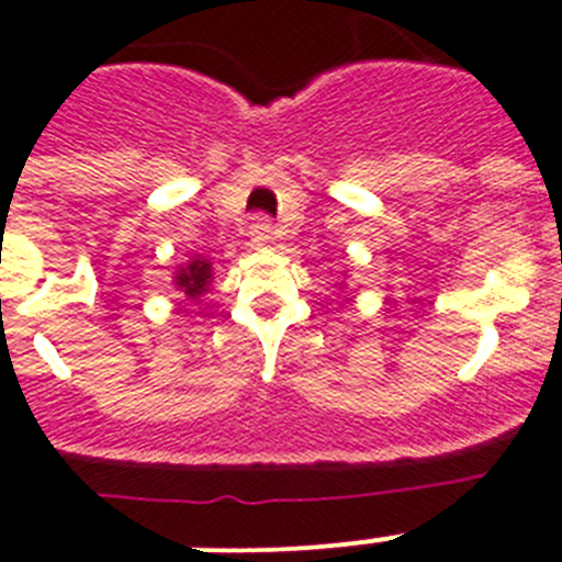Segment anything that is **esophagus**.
<instances>
[{
    "label": "esophagus",
    "mask_w": 562,
    "mask_h": 562,
    "mask_svg": "<svg viewBox=\"0 0 562 562\" xmlns=\"http://www.w3.org/2000/svg\"><path fill=\"white\" fill-rule=\"evenodd\" d=\"M248 236H250V245H257V248L268 245V241L273 239L271 218H266V216L254 218V222H250V227H248Z\"/></svg>",
    "instance_id": "obj_1"
}]
</instances>
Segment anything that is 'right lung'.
<instances>
[{
    "label": "right lung",
    "instance_id": "right-lung-1",
    "mask_svg": "<svg viewBox=\"0 0 562 562\" xmlns=\"http://www.w3.org/2000/svg\"><path fill=\"white\" fill-rule=\"evenodd\" d=\"M210 280H213V268H210V262L202 257H195L176 273V289L181 291V294H187V300H199V296L207 291Z\"/></svg>",
    "mask_w": 562,
    "mask_h": 562
}]
</instances>
